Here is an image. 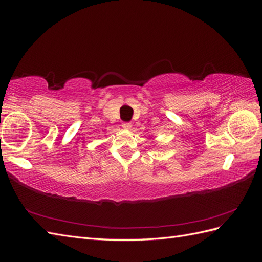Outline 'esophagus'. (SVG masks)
<instances>
[{
    "mask_svg": "<svg viewBox=\"0 0 262 262\" xmlns=\"http://www.w3.org/2000/svg\"><path fill=\"white\" fill-rule=\"evenodd\" d=\"M122 126L124 129H130L131 126H132V123L131 122H123L122 123Z\"/></svg>",
    "mask_w": 262,
    "mask_h": 262,
    "instance_id": "esophagus-1",
    "label": "esophagus"
}]
</instances>
